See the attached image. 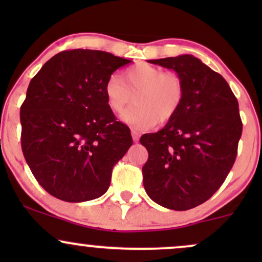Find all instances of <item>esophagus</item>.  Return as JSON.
<instances>
[{
	"instance_id": "1",
	"label": "esophagus",
	"mask_w": 262,
	"mask_h": 262,
	"mask_svg": "<svg viewBox=\"0 0 262 262\" xmlns=\"http://www.w3.org/2000/svg\"><path fill=\"white\" fill-rule=\"evenodd\" d=\"M132 137H133L134 141H138V140H139L140 133L138 130H135V129H133V130H132Z\"/></svg>"
}]
</instances>
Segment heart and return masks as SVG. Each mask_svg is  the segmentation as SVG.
I'll list each match as a JSON object with an SVG mask.
<instances>
[{"mask_svg":"<svg viewBox=\"0 0 262 262\" xmlns=\"http://www.w3.org/2000/svg\"><path fill=\"white\" fill-rule=\"evenodd\" d=\"M108 107L121 113L132 102L134 106L122 114V119L135 129H149L165 124L181 108L185 100V86L179 75L164 71L158 66L138 64L122 74L108 77L104 85Z\"/></svg>","mask_w":262,"mask_h":262,"instance_id":"heart-1","label":"heart"}]
</instances>
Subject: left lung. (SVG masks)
<instances>
[{"label":"left lung","instance_id":"1","mask_svg":"<svg viewBox=\"0 0 262 262\" xmlns=\"http://www.w3.org/2000/svg\"><path fill=\"white\" fill-rule=\"evenodd\" d=\"M149 62L176 71L185 100L161 130L141 135L149 152L144 188L165 208L187 210L209 200L233 167L243 132L239 104L223 76L194 56Z\"/></svg>","mask_w":262,"mask_h":262}]
</instances>
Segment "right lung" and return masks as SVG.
<instances>
[{
	"instance_id": "1",
	"label": "right lung",
	"mask_w": 262,
	"mask_h": 262,
	"mask_svg": "<svg viewBox=\"0 0 262 262\" xmlns=\"http://www.w3.org/2000/svg\"><path fill=\"white\" fill-rule=\"evenodd\" d=\"M130 60L101 50H65L29 82L20 106V145L39 185L65 202L106 193L113 166L133 144L108 107L104 85Z\"/></svg>"
}]
</instances>
